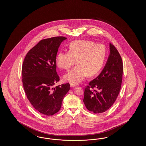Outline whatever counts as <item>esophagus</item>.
Wrapping results in <instances>:
<instances>
[{
	"label": "esophagus",
	"mask_w": 146,
	"mask_h": 146,
	"mask_svg": "<svg viewBox=\"0 0 146 146\" xmlns=\"http://www.w3.org/2000/svg\"><path fill=\"white\" fill-rule=\"evenodd\" d=\"M75 86H76V85H75V84H70V87H71V88H74V87H75Z\"/></svg>",
	"instance_id": "1"
}]
</instances>
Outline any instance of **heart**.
<instances>
[{
  "instance_id": "obj_1",
  "label": "heart",
  "mask_w": 146,
  "mask_h": 146,
  "mask_svg": "<svg viewBox=\"0 0 146 146\" xmlns=\"http://www.w3.org/2000/svg\"><path fill=\"white\" fill-rule=\"evenodd\" d=\"M106 55L104 45L89 40H78L71 42L68 52H59L56 63L62 70H70L75 63L76 66L64 76V80L72 84H78L87 74L92 76L102 68Z\"/></svg>"
}]
</instances>
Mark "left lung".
<instances>
[{
    "label": "left lung",
    "instance_id": "8db88e82",
    "mask_svg": "<svg viewBox=\"0 0 146 146\" xmlns=\"http://www.w3.org/2000/svg\"><path fill=\"white\" fill-rule=\"evenodd\" d=\"M110 51L101 73L89 83L84 90V105L94 113L108 110L115 103L121 88L123 72L122 59L118 50L111 43ZM94 88L97 90H93Z\"/></svg>",
    "mask_w": 146,
    "mask_h": 146
}]
</instances>
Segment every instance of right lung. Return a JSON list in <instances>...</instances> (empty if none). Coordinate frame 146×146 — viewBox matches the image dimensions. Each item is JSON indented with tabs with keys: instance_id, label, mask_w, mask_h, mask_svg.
Here are the masks:
<instances>
[{
	"instance_id": "1",
	"label": "right lung",
	"mask_w": 146,
	"mask_h": 146,
	"mask_svg": "<svg viewBox=\"0 0 146 146\" xmlns=\"http://www.w3.org/2000/svg\"><path fill=\"white\" fill-rule=\"evenodd\" d=\"M66 39L58 36L40 40L27 53L23 62L22 83L27 98L36 110L46 115L59 111L70 89L68 83L52 87L59 81L56 57L61 43Z\"/></svg>"
}]
</instances>
